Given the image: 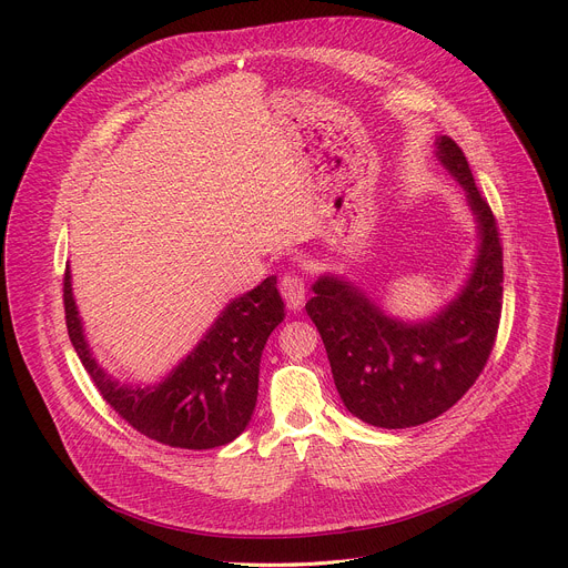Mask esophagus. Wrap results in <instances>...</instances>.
<instances>
[{
  "instance_id": "1",
  "label": "esophagus",
  "mask_w": 568,
  "mask_h": 568,
  "mask_svg": "<svg viewBox=\"0 0 568 568\" xmlns=\"http://www.w3.org/2000/svg\"><path fill=\"white\" fill-rule=\"evenodd\" d=\"M281 294H283V298L287 303V307L298 312L303 307V303H305V281L298 274H294V272L285 274L281 278Z\"/></svg>"
}]
</instances>
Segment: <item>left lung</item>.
Masks as SVG:
<instances>
[{
  "mask_svg": "<svg viewBox=\"0 0 568 568\" xmlns=\"http://www.w3.org/2000/svg\"><path fill=\"white\" fill-rule=\"evenodd\" d=\"M436 156L465 191L480 240L456 298L432 318L399 321L357 285L326 274L305 303L346 409L373 427L407 429L452 409L480 375L499 331L504 252L497 220L456 141L438 136Z\"/></svg>",
  "mask_w": 568,
  "mask_h": 568,
  "instance_id": "left-lung-1",
  "label": "left lung"
}]
</instances>
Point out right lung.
Listing matches in <instances>:
<instances>
[{
	"label": "right lung",
	"instance_id": "1",
	"mask_svg": "<svg viewBox=\"0 0 568 568\" xmlns=\"http://www.w3.org/2000/svg\"><path fill=\"white\" fill-rule=\"evenodd\" d=\"M69 339L103 399L143 436L182 449H213L235 440L252 420L261 357L267 337L285 318L276 276L233 298L202 342L154 386H125L94 359L64 270Z\"/></svg>",
	"mask_w": 568,
	"mask_h": 568
}]
</instances>
